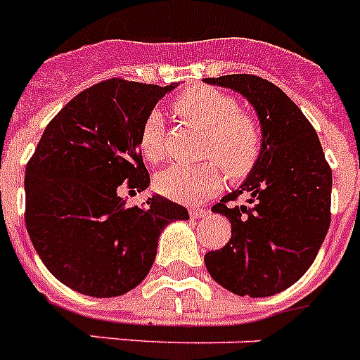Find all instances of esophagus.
Returning <instances> with one entry per match:
<instances>
[{
    "label": "esophagus",
    "instance_id": "obj_1",
    "mask_svg": "<svg viewBox=\"0 0 360 360\" xmlns=\"http://www.w3.org/2000/svg\"><path fill=\"white\" fill-rule=\"evenodd\" d=\"M188 212L192 218H205V216H209V210H207L205 207H200V205L190 207Z\"/></svg>",
    "mask_w": 360,
    "mask_h": 360
}]
</instances>
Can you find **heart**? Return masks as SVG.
I'll return each mask as SVG.
<instances>
[{"mask_svg":"<svg viewBox=\"0 0 360 360\" xmlns=\"http://www.w3.org/2000/svg\"><path fill=\"white\" fill-rule=\"evenodd\" d=\"M174 110L205 131L201 153L209 160L198 166H172L157 175L155 186L160 194L188 203L218 192L224 170L233 181L251 174L261 159L262 129L253 114L240 110L233 96L210 86H194L175 98ZM139 144L151 165L165 159V120L157 110L146 116Z\"/></svg>","mask_w":360,"mask_h":360,"instance_id":"1","label":"heart"}]
</instances>
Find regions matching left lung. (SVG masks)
<instances>
[{"mask_svg": "<svg viewBox=\"0 0 360 360\" xmlns=\"http://www.w3.org/2000/svg\"><path fill=\"white\" fill-rule=\"evenodd\" d=\"M251 101L262 125L255 168L212 207L231 221V240L205 255L210 277L233 294L274 296L316 259L331 224V166L302 109L270 81L251 74L205 79ZM242 195L247 201L238 206Z\"/></svg>", "mask_w": 360, "mask_h": 360, "instance_id": "8db88e82", "label": "left lung"}]
</instances>
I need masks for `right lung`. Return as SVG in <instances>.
Masks as SVG:
<instances>
[{
    "instance_id": "add662e5",
    "label": "right lung",
    "mask_w": 360,
    "mask_h": 360,
    "mask_svg": "<svg viewBox=\"0 0 360 360\" xmlns=\"http://www.w3.org/2000/svg\"><path fill=\"white\" fill-rule=\"evenodd\" d=\"M172 89L105 79L70 99L38 140L25 166V226L46 268L72 290H133L151 270L160 231L188 220L162 195L127 207L116 192L150 185L140 127Z\"/></svg>"
}]
</instances>
